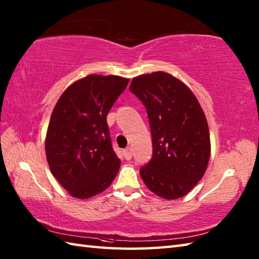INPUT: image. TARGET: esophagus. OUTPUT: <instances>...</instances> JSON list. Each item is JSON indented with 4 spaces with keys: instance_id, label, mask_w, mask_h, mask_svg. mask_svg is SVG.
<instances>
[{
    "instance_id": "1",
    "label": "esophagus",
    "mask_w": 259,
    "mask_h": 259,
    "mask_svg": "<svg viewBox=\"0 0 259 259\" xmlns=\"http://www.w3.org/2000/svg\"><path fill=\"white\" fill-rule=\"evenodd\" d=\"M123 157L125 160H130L133 158V151H131V148H126V149L123 150Z\"/></svg>"
}]
</instances>
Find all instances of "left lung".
Listing matches in <instances>:
<instances>
[{"label":"left lung","instance_id":"8db88e82","mask_svg":"<svg viewBox=\"0 0 259 259\" xmlns=\"http://www.w3.org/2000/svg\"><path fill=\"white\" fill-rule=\"evenodd\" d=\"M130 91L144 103L152 137V157L140 176L152 192L177 199L194 188L210 157L207 120L194 93L171 74L134 78Z\"/></svg>","mask_w":259,"mask_h":259}]
</instances>
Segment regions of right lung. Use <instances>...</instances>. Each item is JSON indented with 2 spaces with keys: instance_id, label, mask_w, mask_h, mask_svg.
Wrapping results in <instances>:
<instances>
[{
  "instance_id": "add662e5",
  "label": "right lung",
  "mask_w": 259,
  "mask_h": 259,
  "mask_svg": "<svg viewBox=\"0 0 259 259\" xmlns=\"http://www.w3.org/2000/svg\"><path fill=\"white\" fill-rule=\"evenodd\" d=\"M129 79L91 74L60 97L49 123L46 153L51 172L71 196L85 199L111 185L120 168L107 115Z\"/></svg>"
}]
</instances>
